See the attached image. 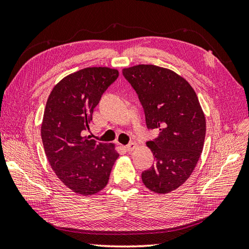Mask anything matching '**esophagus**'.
<instances>
[{"instance_id": "esophagus-1", "label": "esophagus", "mask_w": 249, "mask_h": 249, "mask_svg": "<svg viewBox=\"0 0 249 249\" xmlns=\"http://www.w3.org/2000/svg\"><path fill=\"white\" fill-rule=\"evenodd\" d=\"M136 147H137V144L135 143V142H130V143H128L127 145L124 146V149L127 152H133L136 149Z\"/></svg>"}]
</instances>
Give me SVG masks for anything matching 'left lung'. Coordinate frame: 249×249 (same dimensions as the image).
<instances>
[{"mask_svg":"<svg viewBox=\"0 0 249 249\" xmlns=\"http://www.w3.org/2000/svg\"><path fill=\"white\" fill-rule=\"evenodd\" d=\"M123 76L138 95L146 127L160 131L146 142L155 163L142 172V182L154 193H170L186 182L202 153L205 118L197 95L184 78L160 66L124 68Z\"/></svg>","mask_w":249,"mask_h":249,"instance_id":"8db88e82","label":"left lung"}]
</instances>
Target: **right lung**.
<instances>
[{"label": "right lung", "mask_w": 249, "mask_h": 249, "mask_svg": "<svg viewBox=\"0 0 249 249\" xmlns=\"http://www.w3.org/2000/svg\"><path fill=\"white\" fill-rule=\"evenodd\" d=\"M119 77L108 67H88L56 84L47 100L41 140L56 177L72 192L94 195L105 188L119 153L83 136L102 95Z\"/></svg>", "instance_id": "1"}]
</instances>
